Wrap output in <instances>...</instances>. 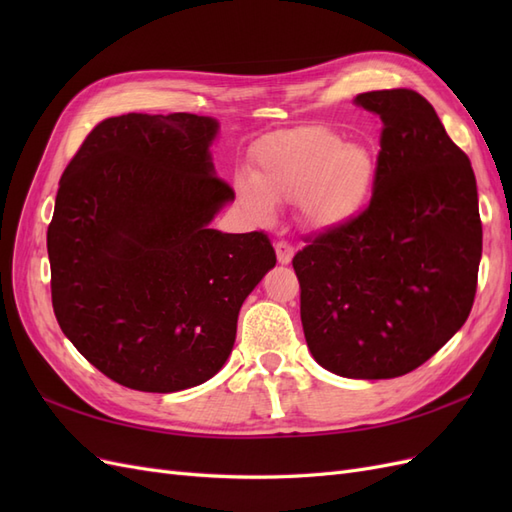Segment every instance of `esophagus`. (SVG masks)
<instances>
[{"instance_id": "esophagus-1", "label": "esophagus", "mask_w": 512, "mask_h": 512, "mask_svg": "<svg viewBox=\"0 0 512 512\" xmlns=\"http://www.w3.org/2000/svg\"><path fill=\"white\" fill-rule=\"evenodd\" d=\"M275 254H277V262H280V265H290L292 256H294V250H292L290 243L277 241L275 243Z\"/></svg>"}]
</instances>
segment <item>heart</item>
I'll list each match as a JSON object with an SVG mask.
<instances>
[{"mask_svg":"<svg viewBox=\"0 0 512 512\" xmlns=\"http://www.w3.org/2000/svg\"><path fill=\"white\" fill-rule=\"evenodd\" d=\"M376 179L378 156L369 145L301 126L271 134L254 153V175H237L235 190L258 222L273 218L275 203H299L307 226L337 230L363 213Z\"/></svg>","mask_w":512,"mask_h":512,"instance_id":"b5f03b06","label":"heart"}]
</instances>
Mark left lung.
<instances>
[{
	"mask_svg": "<svg viewBox=\"0 0 512 512\" xmlns=\"http://www.w3.org/2000/svg\"><path fill=\"white\" fill-rule=\"evenodd\" d=\"M354 104L382 121L369 207L292 260L301 322L320 367L354 380L404 376L468 320L483 226L474 170L412 89Z\"/></svg>",
	"mask_w": 512,
	"mask_h": 512,
	"instance_id": "1",
	"label": "left lung"
}]
</instances>
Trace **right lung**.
<instances>
[{
  "instance_id": "obj_1",
  "label": "right lung",
  "mask_w": 512,
  "mask_h": 512,
  "mask_svg": "<svg viewBox=\"0 0 512 512\" xmlns=\"http://www.w3.org/2000/svg\"><path fill=\"white\" fill-rule=\"evenodd\" d=\"M220 121L192 113L104 119L59 181L46 232L61 331L104 376L145 393L213 378L243 301L275 267L262 232L209 224L235 192L211 145Z\"/></svg>"
}]
</instances>
